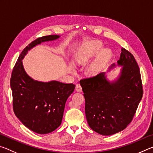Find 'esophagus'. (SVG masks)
<instances>
[{
    "instance_id": "34e87169",
    "label": "esophagus",
    "mask_w": 153,
    "mask_h": 153,
    "mask_svg": "<svg viewBox=\"0 0 153 153\" xmlns=\"http://www.w3.org/2000/svg\"><path fill=\"white\" fill-rule=\"evenodd\" d=\"M76 91L79 92H81L82 91V88L81 85H80L79 84H77L76 85Z\"/></svg>"
}]
</instances>
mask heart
Instances as JSON below:
<instances>
[{"label": "heart", "mask_w": 153, "mask_h": 153, "mask_svg": "<svg viewBox=\"0 0 153 153\" xmlns=\"http://www.w3.org/2000/svg\"><path fill=\"white\" fill-rule=\"evenodd\" d=\"M101 48V45L99 43L89 44L86 45L75 55V59L77 63L79 64H84L88 61L90 58L97 54ZM110 57V52L107 49L102 51L99 53L97 58L94 62L88 67L87 71L90 75H96L104 68Z\"/></svg>", "instance_id": "heart-1"}]
</instances>
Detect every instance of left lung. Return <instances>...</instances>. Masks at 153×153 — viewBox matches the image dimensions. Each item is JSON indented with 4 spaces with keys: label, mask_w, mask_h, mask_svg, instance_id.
I'll return each mask as SVG.
<instances>
[{
    "label": "left lung",
    "mask_w": 153,
    "mask_h": 153,
    "mask_svg": "<svg viewBox=\"0 0 153 153\" xmlns=\"http://www.w3.org/2000/svg\"><path fill=\"white\" fill-rule=\"evenodd\" d=\"M117 64L123 67L115 81H108L105 72L80 80L88 123L104 136L113 135L128 126L143 95L140 71L132 54L121 48Z\"/></svg>",
    "instance_id": "1"
}]
</instances>
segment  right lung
<instances>
[{
  "mask_svg": "<svg viewBox=\"0 0 153 153\" xmlns=\"http://www.w3.org/2000/svg\"><path fill=\"white\" fill-rule=\"evenodd\" d=\"M59 37L45 36L29 44L20 54L10 82L15 115L25 127L40 134L51 133L61 125L66 100L74 92L75 85L33 80L25 71L22 59L33 46Z\"/></svg>",
  "mask_w": 153,
  "mask_h": 153,
  "instance_id": "1",
  "label": "right lung"
}]
</instances>
